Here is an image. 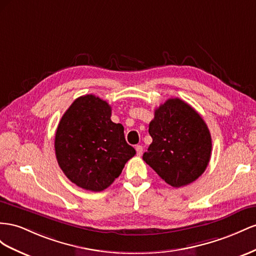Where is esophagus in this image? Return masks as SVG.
I'll return each mask as SVG.
<instances>
[{
    "mask_svg": "<svg viewBox=\"0 0 256 256\" xmlns=\"http://www.w3.org/2000/svg\"><path fill=\"white\" fill-rule=\"evenodd\" d=\"M135 149H136V153H137V156H140L142 154V146H140V144L136 146Z\"/></svg>",
    "mask_w": 256,
    "mask_h": 256,
    "instance_id": "34e87169",
    "label": "esophagus"
}]
</instances>
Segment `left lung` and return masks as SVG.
Returning <instances> with one entry per match:
<instances>
[{"label": "left lung", "instance_id": "left-lung-1", "mask_svg": "<svg viewBox=\"0 0 256 256\" xmlns=\"http://www.w3.org/2000/svg\"><path fill=\"white\" fill-rule=\"evenodd\" d=\"M152 144L142 160L174 188L192 184L207 168L211 135L200 114L180 98H170L154 110L149 124Z\"/></svg>", "mask_w": 256, "mask_h": 256}]
</instances>
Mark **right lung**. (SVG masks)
I'll return each instance as SVG.
<instances>
[{
	"instance_id": "add662e5",
	"label": "right lung",
	"mask_w": 256,
	"mask_h": 256,
	"mask_svg": "<svg viewBox=\"0 0 256 256\" xmlns=\"http://www.w3.org/2000/svg\"><path fill=\"white\" fill-rule=\"evenodd\" d=\"M110 116L106 100L88 94L72 102L56 128L58 164L72 184L88 191L108 188L136 154L126 142L122 124Z\"/></svg>"
}]
</instances>
